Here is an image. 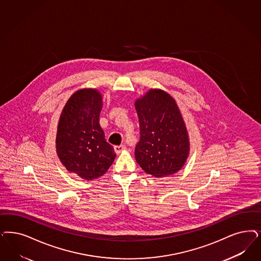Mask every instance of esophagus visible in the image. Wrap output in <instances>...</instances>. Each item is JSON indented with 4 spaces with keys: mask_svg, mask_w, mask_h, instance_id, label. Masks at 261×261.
I'll return each instance as SVG.
<instances>
[{
    "mask_svg": "<svg viewBox=\"0 0 261 261\" xmlns=\"http://www.w3.org/2000/svg\"><path fill=\"white\" fill-rule=\"evenodd\" d=\"M125 148L126 146L125 145H123V144L114 146V150H115V152L117 153V154H119V153L122 152L123 150H125Z\"/></svg>",
    "mask_w": 261,
    "mask_h": 261,
    "instance_id": "obj_1",
    "label": "esophagus"
}]
</instances>
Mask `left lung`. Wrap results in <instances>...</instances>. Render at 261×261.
<instances>
[{
	"label": "left lung",
	"instance_id": "left-lung-1",
	"mask_svg": "<svg viewBox=\"0 0 261 261\" xmlns=\"http://www.w3.org/2000/svg\"><path fill=\"white\" fill-rule=\"evenodd\" d=\"M140 141L136 161L155 177L179 171L189 155L188 132L175 100L162 90L151 89L137 99Z\"/></svg>",
	"mask_w": 261,
	"mask_h": 261
}]
</instances>
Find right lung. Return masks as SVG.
I'll use <instances>...</instances> for the list:
<instances>
[{
	"label": "right lung",
	"instance_id": "add662e5",
	"mask_svg": "<svg viewBox=\"0 0 261 261\" xmlns=\"http://www.w3.org/2000/svg\"><path fill=\"white\" fill-rule=\"evenodd\" d=\"M102 106L98 90H77L63 107L58 123L57 154L67 171L83 179L102 176L116 158L99 124Z\"/></svg>",
	"mask_w": 261,
	"mask_h": 261
}]
</instances>
